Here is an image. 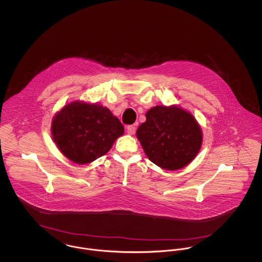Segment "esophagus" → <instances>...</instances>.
I'll return each mask as SVG.
<instances>
[{"instance_id": "34e87169", "label": "esophagus", "mask_w": 262, "mask_h": 262, "mask_svg": "<svg viewBox=\"0 0 262 262\" xmlns=\"http://www.w3.org/2000/svg\"><path fill=\"white\" fill-rule=\"evenodd\" d=\"M126 133L128 134V135H135V133H136V126L135 125H127L126 126Z\"/></svg>"}]
</instances>
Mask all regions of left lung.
<instances>
[{
  "mask_svg": "<svg viewBox=\"0 0 262 262\" xmlns=\"http://www.w3.org/2000/svg\"><path fill=\"white\" fill-rule=\"evenodd\" d=\"M138 126L137 137L150 161L176 171L186 167L200 152L203 134L194 116L179 105H157Z\"/></svg>",
  "mask_w": 262,
  "mask_h": 262,
  "instance_id": "left-lung-1",
  "label": "left lung"
}]
</instances>
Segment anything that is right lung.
<instances>
[{"instance_id": "obj_1", "label": "right lung", "mask_w": 262, "mask_h": 262, "mask_svg": "<svg viewBox=\"0 0 262 262\" xmlns=\"http://www.w3.org/2000/svg\"><path fill=\"white\" fill-rule=\"evenodd\" d=\"M124 133V125L109 108L80 100L64 104L51 124L58 149L78 165L89 164L105 155Z\"/></svg>"}]
</instances>
